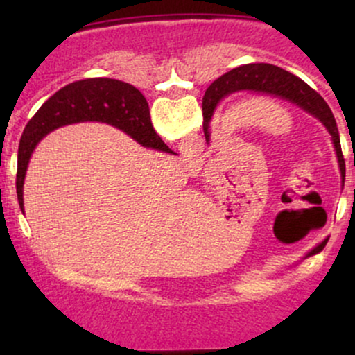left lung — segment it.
Masks as SVG:
<instances>
[{
	"label": "left lung",
	"mask_w": 355,
	"mask_h": 355,
	"mask_svg": "<svg viewBox=\"0 0 355 355\" xmlns=\"http://www.w3.org/2000/svg\"><path fill=\"white\" fill-rule=\"evenodd\" d=\"M260 92V93H272V95H279L282 98L291 100L292 103H297L299 107L307 110L311 115L324 123L325 128L332 135L334 148H336L337 160H339L340 173L344 177L345 173V162L342 157L340 148V138L339 130H337L336 118H334L331 108L325 103L324 98L309 87L305 81H302L299 76L292 75V73L282 70V68L275 67V64L268 63H250L243 64V67L234 68L225 75L220 76L215 80L207 89L205 96H203V133H205V140H210L209 125L214 115V110L218 105V101L223 96H229L235 92ZM329 239L320 242L319 245L313 247L305 257H311L319 254L322 248L325 247Z\"/></svg>",
	"instance_id": "1"
}]
</instances>
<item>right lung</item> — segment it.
Masks as SVG:
<instances>
[{"instance_id":"obj_1","label":"right lung","mask_w":355,"mask_h":355,"mask_svg":"<svg viewBox=\"0 0 355 355\" xmlns=\"http://www.w3.org/2000/svg\"><path fill=\"white\" fill-rule=\"evenodd\" d=\"M103 121L123 130L140 145L172 153L150 121L145 96L133 85L112 78H87L58 89L28 121L18 148L16 193L23 209V183L30 157L44 135L63 125Z\"/></svg>"}]
</instances>
